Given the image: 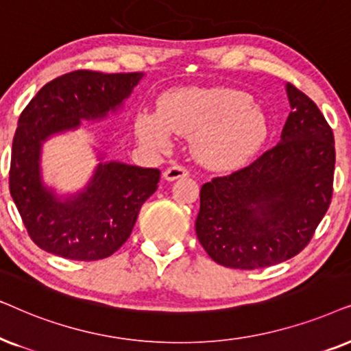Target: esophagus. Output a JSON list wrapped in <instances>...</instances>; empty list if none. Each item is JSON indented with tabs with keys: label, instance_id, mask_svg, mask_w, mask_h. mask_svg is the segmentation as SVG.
<instances>
[{
	"label": "esophagus",
	"instance_id": "1",
	"mask_svg": "<svg viewBox=\"0 0 351 351\" xmlns=\"http://www.w3.org/2000/svg\"><path fill=\"white\" fill-rule=\"evenodd\" d=\"M186 176H189V170L183 165H171L163 171V178L167 181H175L178 178H186Z\"/></svg>",
	"mask_w": 351,
	"mask_h": 351
}]
</instances>
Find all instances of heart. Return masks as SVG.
<instances>
[{
    "instance_id": "obj_1",
    "label": "heart",
    "mask_w": 351,
    "mask_h": 351,
    "mask_svg": "<svg viewBox=\"0 0 351 351\" xmlns=\"http://www.w3.org/2000/svg\"><path fill=\"white\" fill-rule=\"evenodd\" d=\"M136 134L156 147L171 132L194 134L193 151L204 165L231 170L249 162L268 138V121L250 95L226 86H186L165 93L158 114L138 115Z\"/></svg>"
}]
</instances>
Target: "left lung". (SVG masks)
I'll use <instances>...</instances> for the list:
<instances>
[{
	"label": "left lung",
	"instance_id": "left-lung-1",
	"mask_svg": "<svg viewBox=\"0 0 351 351\" xmlns=\"http://www.w3.org/2000/svg\"><path fill=\"white\" fill-rule=\"evenodd\" d=\"M287 96L292 110L279 144L200 189L195 232L210 258L228 268H266L300 254L330 205L332 128L292 83Z\"/></svg>",
	"mask_w": 351,
	"mask_h": 351
}]
</instances>
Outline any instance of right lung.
Here are the masks:
<instances>
[{
    "instance_id": "1",
    "label": "right lung",
    "mask_w": 351,
    "mask_h": 351,
    "mask_svg": "<svg viewBox=\"0 0 351 351\" xmlns=\"http://www.w3.org/2000/svg\"><path fill=\"white\" fill-rule=\"evenodd\" d=\"M143 75L75 70L46 83L22 110L12 139L9 191L40 249L95 261L110 256L132 234L143 204L157 191V168L101 163L85 193L59 202L41 184L38 158L49 134L117 109Z\"/></svg>"
}]
</instances>
